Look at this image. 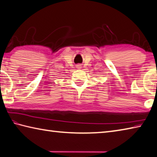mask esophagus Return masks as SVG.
<instances>
[{"label": "esophagus", "instance_id": "1", "mask_svg": "<svg viewBox=\"0 0 157 157\" xmlns=\"http://www.w3.org/2000/svg\"><path fill=\"white\" fill-rule=\"evenodd\" d=\"M82 67H81V65H79V64H78V65H77V68H78V69H79V68H81Z\"/></svg>", "mask_w": 157, "mask_h": 157}]
</instances>
